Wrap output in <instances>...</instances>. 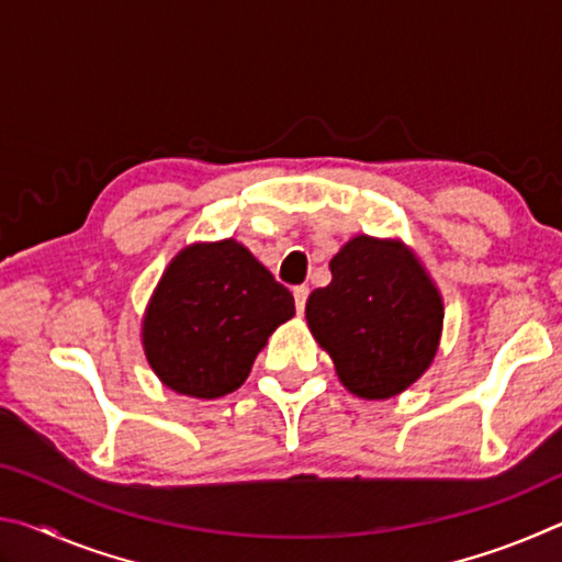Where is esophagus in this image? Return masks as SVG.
I'll list each match as a JSON object with an SVG mask.
<instances>
[{"mask_svg": "<svg viewBox=\"0 0 562 562\" xmlns=\"http://www.w3.org/2000/svg\"><path fill=\"white\" fill-rule=\"evenodd\" d=\"M292 294H294V307H297V312L302 315L304 304H307V297H310V288L307 284H300V288L292 290Z\"/></svg>", "mask_w": 562, "mask_h": 562, "instance_id": "obj_1", "label": "esophagus"}]
</instances>
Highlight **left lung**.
<instances>
[{
    "label": "left lung",
    "mask_w": 562,
    "mask_h": 562,
    "mask_svg": "<svg viewBox=\"0 0 562 562\" xmlns=\"http://www.w3.org/2000/svg\"><path fill=\"white\" fill-rule=\"evenodd\" d=\"M331 282L310 294L304 317L361 398H389L431 367L443 327L434 280L404 243L357 235L329 262Z\"/></svg>",
    "instance_id": "1"
}]
</instances>
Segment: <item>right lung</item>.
Returning <instances> with one entry per match:
<instances>
[{"instance_id":"obj_1","label":"right lung","mask_w":562,"mask_h":562,"mask_svg":"<svg viewBox=\"0 0 562 562\" xmlns=\"http://www.w3.org/2000/svg\"><path fill=\"white\" fill-rule=\"evenodd\" d=\"M292 315L290 290L231 237L195 243L170 260L140 335L168 389L217 398L245 382L268 337Z\"/></svg>"}]
</instances>
